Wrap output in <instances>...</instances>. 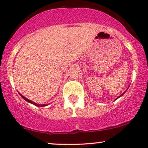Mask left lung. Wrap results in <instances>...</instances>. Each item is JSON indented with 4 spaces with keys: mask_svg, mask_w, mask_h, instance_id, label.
<instances>
[{
    "mask_svg": "<svg viewBox=\"0 0 148 148\" xmlns=\"http://www.w3.org/2000/svg\"><path fill=\"white\" fill-rule=\"evenodd\" d=\"M127 90H128V88H127V90H126V91H127ZM126 91H125V92H126ZM125 92H123V94H122V95H120V96H119V97H117V98H116V99H115V100H116V99H118V98H119V97H122V96H123V95H124V94H125Z\"/></svg>",
    "mask_w": 148,
    "mask_h": 148,
    "instance_id": "obj_1",
    "label": "left lung"
}]
</instances>
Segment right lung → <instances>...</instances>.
<instances>
[{
    "label": "right lung",
    "mask_w": 148,
    "mask_h": 148,
    "mask_svg": "<svg viewBox=\"0 0 148 148\" xmlns=\"http://www.w3.org/2000/svg\"><path fill=\"white\" fill-rule=\"evenodd\" d=\"M18 94H19V95H20V96H21V97L23 98V99L25 100V101H26L27 102H28V103H32V104L35 105V106H38V107H43V106H47V105H48V104H49V103H48V104H39V103H37L34 102V101H32L31 100H30V99H27L26 97H25L24 96H23V95H21V94H20L19 92H18Z\"/></svg>",
    "instance_id": "right-lung-1"
}]
</instances>
